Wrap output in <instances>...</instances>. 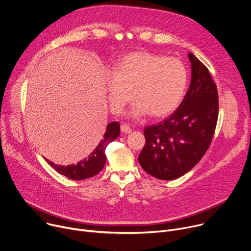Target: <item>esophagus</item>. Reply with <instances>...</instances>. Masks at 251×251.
<instances>
[{
	"label": "esophagus",
	"instance_id": "obj_1",
	"mask_svg": "<svg viewBox=\"0 0 251 251\" xmlns=\"http://www.w3.org/2000/svg\"><path fill=\"white\" fill-rule=\"evenodd\" d=\"M121 131H122L123 133L129 134V133H131L132 129L129 127V125H127V124H122V125H121Z\"/></svg>",
	"mask_w": 251,
	"mask_h": 251
}]
</instances>
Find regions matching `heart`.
Segmentation results:
<instances>
[{"mask_svg": "<svg viewBox=\"0 0 251 251\" xmlns=\"http://www.w3.org/2000/svg\"><path fill=\"white\" fill-rule=\"evenodd\" d=\"M189 74L183 61L149 52H133L121 58L106 78L107 98L114 114H120L134 97L137 103L130 115L139 118L150 113L160 118L181 104Z\"/></svg>", "mask_w": 251, "mask_h": 251, "instance_id": "b5f03b06", "label": "heart"}]
</instances>
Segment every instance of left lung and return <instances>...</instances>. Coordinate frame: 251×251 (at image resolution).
<instances>
[{
	"instance_id": "left-lung-1",
	"label": "left lung",
	"mask_w": 251,
	"mask_h": 251,
	"mask_svg": "<svg viewBox=\"0 0 251 251\" xmlns=\"http://www.w3.org/2000/svg\"><path fill=\"white\" fill-rule=\"evenodd\" d=\"M190 88L177 109L164 121L146 126L138 156L146 173L175 180L191 171L208 149L219 116V94L209 71L193 53Z\"/></svg>"
}]
</instances>
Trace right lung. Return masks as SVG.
Returning a JSON list of instances; mask_svg holds the SVG:
<instances>
[{"instance_id":"add662e5","label":"right lung","mask_w":251,"mask_h":251,"mask_svg":"<svg viewBox=\"0 0 251 251\" xmlns=\"http://www.w3.org/2000/svg\"><path fill=\"white\" fill-rule=\"evenodd\" d=\"M120 135V125L118 122H111L106 127L103 139L99 142L97 147L89 154V156L76 164L61 166L56 165L48 159L46 161L59 174L65 176L70 180L81 181L97 175L105 166L106 147Z\"/></svg>"}]
</instances>
